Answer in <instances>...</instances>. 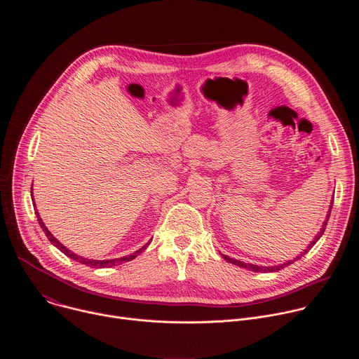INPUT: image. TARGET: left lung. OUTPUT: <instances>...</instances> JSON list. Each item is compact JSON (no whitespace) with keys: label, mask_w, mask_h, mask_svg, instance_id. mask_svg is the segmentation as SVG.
<instances>
[{"label":"left lung","mask_w":359,"mask_h":359,"mask_svg":"<svg viewBox=\"0 0 359 359\" xmlns=\"http://www.w3.org/2000/svg\"><path fill=\"white\" fill-rule=\"evenodd\" d=\"M332 203H334V200H331V204H330V210H328V215L325 216V220H324V223H323V227H321V230L318 231V234L314 237V240L306 245V248L305 250H302L298 255H295V257L292 259V260H288V262H285V263H283V264H278V266H257V264H251V263H244V262H240V260H236V259H231V257H229V255H226V254H222L223 255V259L226 260V262H229V263H231V264H234V266H238V267H241V269H247V270H250V271H254V273H273V271H278V270H281V269H284V267H287V266H290V264H292L294 262H297V260H299L301 257H304V255L309 252L311 248H313V245L321 238V236L324 234V231H325V227H327V222H328V219H330V215H331V209H332Z\"/></svg>","instance_id":"8db88e82"}]
</instances>
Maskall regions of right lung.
Masks as SVG:
<instances>
[{"instance_id": "add662e5", "label": "right lung", "mask_w": 359, "mask_h": 359, "mask_svg": "<svg viewBox=\"0 0 359 359\" xmlns=\"http://www.w3.org/2000/svg\"><path fill=\"white\" fill-rule=\"evenodd\" d=\"M31 196H32V187H31ZM34 206H35V201H34ZM35 215H36V217H38V223H39L41 229L43 230L45 236L48 237V240H49L50 243H53L58 250H61L65 255H68L69 259H72V260H75V262H78V263H81V264L93 267V269H109V267H115V266H119V264H122V263L130 262V260H133L135 257H137V255H139L143 250H146V247H147L149 243H150V241L146 243L143 247H140V248L136 250L135 252H132V254H129V255H123V257H121V259H112V260H92V259H85V257H82V255H78V254H75L74 251L68 250L58 238L54 237V234L50 233V231L46 229V226L43 224V222H42V219H41V216H39L36 208H35Z\"/></svg>"}]
</instances>
